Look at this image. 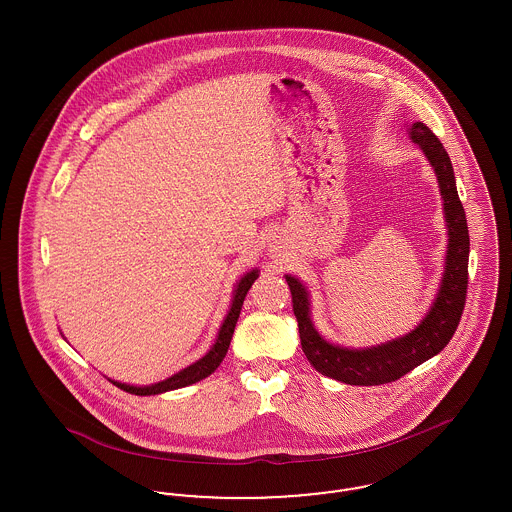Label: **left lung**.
Instances as JSON below:
<instances>
[{"instance_id": "1", "label": "left lung", "mask_w": 512, "mask_h": 512, "mask_svg": "<svg viewBox=\"0 0 512 512\" xmlns=\"http://www.w3.org/2000/svg\"><path fill=\"white\" fill-rule=\"evenodd\" d=\"M409 134L414 144L424 151L438 176L449 236L443 278L436 299L422 322L409 334L374 347L349 349L334 345L318 334L311 320L307 288L292 274H286L305 357L320 374L351 386H380L399 380L416 366L438 355L453 338L463 317L468 288L470 238L463 203L457 194L453 165L438 136L424 122H414Z\"/></svg>"}]
</instances>
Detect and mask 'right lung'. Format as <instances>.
Returning a JSON list of instances; mask_svg holds the SVG:
<instances>
[{
    "label": "right lung",
    "mask_w": 512,
    "mask_h": 512,
    "mask_svg": "<svg viewBox=\"0 0 512 512\" xmlns=\"http://www.w3.org/2000/svg\"><path fill=\"white\" fill-rule=\"evenodd\" d=\"M259 276V270L253 268L249 270L247 274L242 276V280L236 284V290H234V299H232V305H230V311L224 318L222 326H220L219 336L217 341L213 343V347L209 349V353L205 357H201L199 361H195L194 365L186 366L184 370L176 372L171 378L163 380V382H157V384H151V386H128V384H121V382H115L109 378L111 384H115L117 388H121L126 393H132V395H157V393H165V391L178 390V388H186L190 384H195L203 378H207L209 374H213L217 368H219L228 347H230V340H232V334H234V328H236V322L240 317V311H242V305H244L245 295L249 292L251 284L257 280Z\"/></svg>",
    "instance_id": "add662e5"
}]
</instances>
